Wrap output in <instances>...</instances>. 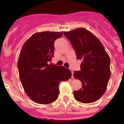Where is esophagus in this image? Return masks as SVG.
I'll return each mask as SVG.
<instances>
[{
    "label": "esophagus",
    "instance_id": "obj_1",
    "mask_svg": "<svg viewBox=\"0 0 124 124\" xmlns=\"http://www.w3.org/2000/svg\"><path fill=\"white\" fill-rule=\"evenodd\" d=\"M71 74H72V78H73V71H71Z\"/></svg>",
    "mask_w": 124,
    "mask_h": 124
}]
</instances>
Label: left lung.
<instances>
[{"instance_id":"1","label":"left lung","mask_w":124,"mask_h":124,"mask_svg":"<svg viewBox=\"0 0 124 124\" xmlns=\"http://www.w3.org/2000/svg\"><path fill=\"white\" fill-rule=\"evenodd\" d=\"M64 34L71 43L77 60L82 61L80 70L73 76L82 86L74 91V97L84 104L95 102L106 92L111 77L109 56L98 38L84 28Z\"/></svg>"}]
</instances>
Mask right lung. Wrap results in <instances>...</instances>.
I'll return each instance as SVG.
<instances>
[{"label":"right lung","instance_id":"right-lung-1","mask_svg":"<svg viewBox=\"0 0 124 124\" xmlns=\"http://www.w3.org/2000/svg\"><path fill=\"white\" fill-rule=\"evenodd\" d=\"M62 32L36 33L24 43L18 60V73L23 88L36 103L48 104L59 94V84L71 77L64 66L49 64L54 54V42Z\"/></svg>","mask_w":124,"mask_h":124}]
</instances>
